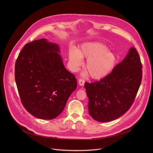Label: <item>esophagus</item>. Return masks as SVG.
I'll return each instance as SVG.
<instances>
[{"instance_id":"1","label":"esophagus","mask_w":153,"mask_h":153,"mask_svg":"<svg viewBox=\"0 0 153 153\" xmlns=\"http://www.w3.org/2000/svg\"><path fill=\"white\" fill-rule=\"evenodd\" d=\"M84 83H85V82H84V80H83V79H79V84L80 86H83Z\"/></svg>"}]
</instances>
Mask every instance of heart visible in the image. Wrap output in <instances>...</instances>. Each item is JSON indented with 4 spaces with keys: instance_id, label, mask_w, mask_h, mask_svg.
<instances>
[{
    "instance_id": "1",
    "label": "heart",
    "mask_w": 153,
    "mask_h": 153,
    "mask_svg": "<svg viewBox=\"0 0 153 153\" xmlns=\"http://www.w3.org/2000/svg\"><path fill=\"white\" fill-rule=\"evenodd\" d=\"M108 50L106 45L98 42L84 43L79 50L72 47L69 51L70 67L77 71L82 63V57L86 58L85 69L89 76L94 79L103 78L112 71L116 63L115 55Z\"/></svg>"
}]
</instances>
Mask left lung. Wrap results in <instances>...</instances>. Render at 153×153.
<instances>
[{"instance_id": "left-lung-1", "label": "left lung", "mask_w": 153, "mask_h": 153, "mask_svg": "<svg viewBox=\"0 0 153 153\" xmlns=\"http://www.w3.org/2000/svg\"><path fill=\"white\" fill-rule=\"evenodd\" d=\"M139 54L131 47L112 72L97 82H85L90 115L100 122L115 120L134 102L142 78Z\"/></svg>"}]
</instances>
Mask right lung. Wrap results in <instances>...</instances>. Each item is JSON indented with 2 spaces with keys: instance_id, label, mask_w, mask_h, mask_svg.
Returning <instances> with one entry per match:
<instances>
[{
  "instance_id": "1",
  "label": "right lung",
  "mask_w": 153,
  "mask_h": 153,
  "mask_svg": "<svg viewBox=\"0 0 153 153\" xmlns=\"http://www.w3.org/2000/svg\"><path fill=\"white\" fill-rule=\"evenodd\" d=\"M59 46L42 39L27 43L15 64L20 100L34 117L51 120L63 110L77 88L74 75L65 68Z\"/></svg>"
}]
</instances>
